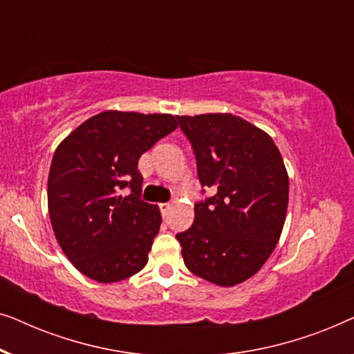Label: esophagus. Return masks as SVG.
<instances>
[{
	"label": "esophagus",
	"mask_w": 354,
	"mask_h": 354,
	"mask_svg": "<svg viewBox=\"0 0 354 354\" xmlns=\"http://www.w3.org/2000/svg\"><path fill=\"white\" fill-rule=\"evenodd\" d=\"M159 209H161L162 217H166L167 212L171 211V203H161V205H159Z\"/></svg>",
	"instance_id": "1"
}]
</instances>
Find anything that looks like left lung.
Segmentation results:
<instances>
[{
  "mask_svg": "<svg viewBox=\"0 0 354 354\" xmlns=\"http://www.w3.org/2000/svg\"><path fill=\"white\" fill-rule=\"evenodd\" d=\"M196 156L198 178L214 196L195 205L190 229L177 234L190 272L234 287L263 268L282 235L288 174L269 133L239 115H177Z\"/></svg>",
  "mask_w": 354,
  "mask_h": 354,
  "instance_id": "1",
  "label": "left lung"
}]
</instances>
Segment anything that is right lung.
<instances>
[{
    "label": "right lung",
    "instance_id": "1",
    "mask_svg": "<svg viewBox=\"0 0 354 354\" xmlns=\"http://www.w3.org/2000/svg\"><path fill=\"white\" fill-rule=\"evenodd\" d=\"M172 114L104 111L57 145L48 176L53 232L74 268L100 283L140 272L148 263L161 211L140 198L138 159L177 129ZM130 187L129 196H122Z\"/></svg>",
    "mask_w": 354,
    "mask_h": 354
}]
</instances>
